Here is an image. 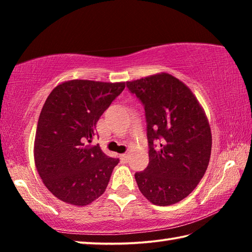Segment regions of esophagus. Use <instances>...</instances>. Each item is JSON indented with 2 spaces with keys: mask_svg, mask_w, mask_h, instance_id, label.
<instances>
[{
  "mask_svg": "<svg viewBox=\"0 0 252 252\" xmlns=\"http://www.w3.org/2000/svg\"><path fill=\"white\" fill-rule=\"evenodd\" d=\"M120 159L122 160V162H125V163H126L127 159H129V156H127L126 153H122V155H120Z\"/></svg>",
  "mask_w": 252,
  "mask_h": 252,
  "instance_id": "esophagus-1",
  "label": "esophagus"
}]
</instances>
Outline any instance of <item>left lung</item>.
Wrapping results in <instances>:
<instances>
[{"instance_id": "obj_1", "label": "left lung", "mask_w": 252, "mask_h": 252, "mask_svg": "<svg viewBox=\"0 0 252 252\" xmlns=\"http://www.w3.org/2000/svg\"><path fill=\"white\" fill-rule=\"evenodd\" d=\"M144 106L149 164L135 172L139 190L157 206L188 197L206 173L211 131L206 114L185 83L168 73L126 82Z\"/></svg>"}]
</instances>
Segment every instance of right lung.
<instances>
[{
	"label": "right lung",
	"instance_id": "add662e5",
	"mask_svg": "<svg viewBox=\"0 0 252 252\" xmlns=\"http://www.w3.org/2000/svg\"><path fill=\"white\" fill-rule=\"evenodd\" d=\"M125 88V82L72 80L50 93L37 121L34 160L58 199L82 207L105 191L119 159L89 143L100 117Z\"/></svg>",
	"mask_w": 252,
	"mask_h": 252
}]
</instances>
